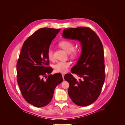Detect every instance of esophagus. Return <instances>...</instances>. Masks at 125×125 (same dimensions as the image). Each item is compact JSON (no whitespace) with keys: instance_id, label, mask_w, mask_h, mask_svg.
Masks as SVG:
<instances>
[{"instance_id":"obj_1","label":"esophagus","mask_w":125,"mask_h":125,"mask_svg":"<svg viewBox=\"0 0 125 125\" xmlns=\"http://www.w3.org/2000/svg\"><path fill=\"white\" fill-rule=\"evenodd\" d=\"M62 76L63 79H64V76H65V74H64V73H62Z\"/></svg>"}]
</instances>
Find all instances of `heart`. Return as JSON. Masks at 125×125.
<instances>
[{"label":"heart","mask_w":125,"mask_h":125,"mask_svg":"<svg viewBox=\"0 0 125 125\" xmlns=\"http://www.w3.org/2000/svg\"><path fill=\"white\" fill-rule=\"evenodd\" d=\"M59 46L65 50L67 52H70L72 56L76 57L78 55L79 52L74 50V44L69 41H62L59 43ZM47 55L48 59L52 60L54 59V52L52 48L50 47L48 49ZM70 65V62H69L59 61L57 62L54 66V70L56 73H64L66 72Z\"/></svg>","instance_id":"obj_1"}]
</instances>
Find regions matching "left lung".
<instances>
[{"instance_id":"8db88e82","label":"left lung","mask_w":125,"mask_h":125,"mask_svg":"<svg viewBox=\"0 0 125 125\" xmlns=\"http://www.w3.org/2000/svg\"><path fill=\"white\" fill-rule=\"evenodd\" d=\"M62 36L81 42V55L71 71L82 79L77 80L71 73L66 74L64 79L69 83L68 92L73 103L88 106L99 97L105 81L103 45L96 33L88 27L65 29Z\"/></svg>"}]
</instances>
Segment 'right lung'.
I'll list each match as a JSON object with an SVG mask.
<instances>
[{
	"label": "right lung",
	"instance_id": "obj_1",
	"mask_svg": "<svg viewBox=\"0 0 125 125\" xmlns=\"http://www.w3.org/2000/svg\"><path fill=\"white\" fill-rule=\"evenodd\" d=\"M60 30H37L24 42L17 63V82L22 95L28 103L37 107L50 103L56 86L63 81L60 73L46 76L52 71L48 66L47 50Z\"/></svg>",
	"mask_w": 125,
	"mask_h": 125
}]
</instances>
